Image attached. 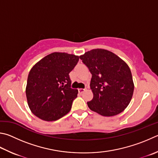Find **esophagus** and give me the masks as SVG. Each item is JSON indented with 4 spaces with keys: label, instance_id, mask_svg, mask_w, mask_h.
<instances>
[{
    "label": "esophagus",
    "instance_id": "1",
    "mask_svg": "<svg viewBox=\"0 0 158 158\" xmlns=\"http://www.w3.org/2000/svg\"><path fill=\"white\" fill-rule=\"evenodd\" d=\"M78 91H79V93L81 94V93H83L85 91V89H84V88H79L78 89Z\"/></svg>",
    "mask_w": 158,
    "mask_h": 158
}]
</instances>
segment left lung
<instances>
[{
	"label": "left lung",
	"mask_w": 158,
	"mask_h": 158,
	"mask_svg": "<svg viewBox=\"0 0 158 158\" xmlns=\"http://www.w3.org/2000/svg\"><path fill=\"white\" fill-rule=\"evenodd\" d=\"M92 74L91 110L106 117L118 114L128 106L134 90L130 68L111 52L94 49L79 56Z\"/></svg>",
	"instance_id": "obj_1"
}]
</instances>
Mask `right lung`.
Segmentation results:
<instances>
[{"mask_svg": "<svg viewBox=\"0 0 158 158\" xmlns=\"http://www.w3.org/2000/svg\"><path fill=\"white\" fill-rule=\"evenodd\" d=\"M79 59L74 54L54 52L31 68L25 93L31 111L39 118L56 121L69 113L78 94L71 88L69 73Z\"/></svg>", "mask_w": 158, "mask_h": 158, "instance_id": "obj_1", "label": "right lung"}]
</instances>
